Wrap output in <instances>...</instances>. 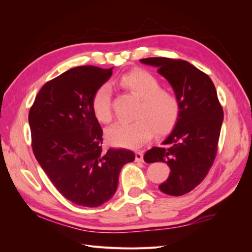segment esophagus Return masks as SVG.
Masks as SVG:
<instances>
[{
	"label": "esophagus",
	"instance_id": "esophagus-1",
	"mask_svg": "<svg viewBox=\"0 0 252 252\" xmlns=\"http://www.w3.org/2000/svg\"><path fill=\"white\" fill-rule=\"evenodd\" d=\"M135 161L136 162H143L144 161V156L142 151H136L135 152Z\"/></svg>",
	"mask_w": 252,
	"mask_h": 252
}]
</instances>
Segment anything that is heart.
<instances>
[{"mask_svg": "<svg viewBox=\"0 0 252 252\" xmlns=\"http://www.w3.org/2000/svg\"><path fill=\"white\" fill-rule=\"evenodd\" d=\"M120 85L141 98L132 123L118 122L106 131L107 141L117 147L138 148L152 134L164 133L175 124L180 114V101L172 91L162 89V84L155 74L145 69H134L122 75ZM94 117L103 123L111 119V91L107 84L97 87L91 100Z\"/></svg>", "mask_w": 252, "mask_h": 252, "instance_id": "b5f03b06", "label": "heart"}]
</instances>
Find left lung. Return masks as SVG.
Listing matches in <instances>:
<instances>
[{
    "label": "left lung",
    "mask_w": 252,
    "mask_h": 252,
    "mask_svg": "<svg viewBox=\"0 0 252 252\" xmlns=\"http://www.w3.org/2000/svg\"><path fill=\"white\" fill-rule=\"evenodd\" d=\"M140 62L158 68L180 101V114L164 146L144 155L146 163L169 166L168 179L158 186L162 192L179 196L194 189L215 161L224 113L217 90L207 74L189 62L168 58H147Z\"/></svg>",
    "instance_id": "obj_1"
}]
</instances>
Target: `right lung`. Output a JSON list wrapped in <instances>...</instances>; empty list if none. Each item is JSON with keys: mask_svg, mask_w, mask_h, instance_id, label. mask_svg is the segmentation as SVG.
<instances>
[{"mask_svg": "<svg viewBox=\"0 0 252 252\" xmlns=\"http://www.w3.org/2000/svg\"><path fill=\"white\" fill-rule=\"evenodd\" d=\"M113 68L79 66L47 82L29 111L32 150L52 184L72 203L97 207L116 193L119 174L134 161L127 149L102 150L103 130L91 109Z\"/></svg>", "mask_w": 252, "mask_h": 252, "instance_id": "obj_1", "label": "right lung"}]
</instances>
